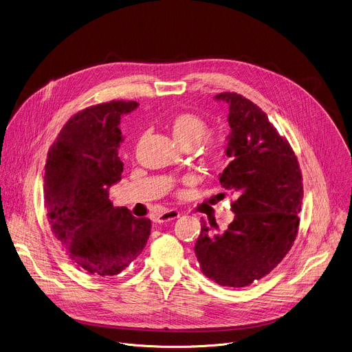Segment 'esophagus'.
Listing matches in <instances>:
<instances>
[{"label": "esophagus", "instance_id": "1", "mask_svg": "<svg viewBox=\"0 0 352 352\" xmlns=\"http://www.w3.org/2000/svg\"><path fill=\"white\" fill-rule=\"evenodd\" d=\"M179 217V212L175 210H170V211H164L160 214H157L155 217V223H166V221H171Z\"/></svg>", "mask_w": 352, "mask_h": 352}]
</instances>
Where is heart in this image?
<instances>
[{
  "label": "heart",
  "mask_w": 352,
  "mask_h": 352,
  "mask_svg": "<svg viewBox=\"0 0 352 352\" xmlns=\"http://www.w3.org/2000/svg\"><path fill=\"white\" fill-rule=\"evenodd\" d=\"M170 131L181 146L193 148L203 140L208 133V124L197 114L193 113H179L174 116L170 121ZM220 149L219 144L212 141L207 146L208 153H217Z\"/></svg>",
  "instance_id": "1"
}]
</instances>
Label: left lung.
I'll list each match as a JSON object with an SVG mask.
<instances>
[{
  "mask_svg": "<svg viewBox=\"0 0 352 352\" xmlns=\"http://www.w3.org/2000/svg\"><path fill=\"white\" fill-rule=\"evenodd\" d=\"M214 99L226 102L230 111L228 164L219 181L235 197V216L219 234L212 231L216 223L201 220L195 253L207 278L219 285L245 287L268 275L294 245L302 174L291 145L257 104L235 92Z\"/></svg>",
  "mask_w": 352,
  "mask_h": 352,
  "instance_id": "obj_1",
  "label": "left lung"
}]
</instances>
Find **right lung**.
<instances>
[{
    "mask_svg": "<svg viewBox=\"0 0 352 352\" xmlns=\"http://www.w3.org/2000/svg\"><path fill=\"white\" fill-rule=\"evenodd\" d=\"M138 102L87 107L64 125L49 149L43 197L52 232L72 260L92 276H114L140 256L151 220L113 207L109 189L121 179V117Z\"/></svg>",
    "mask_w": 352,
    "mask_h": 352,
    "instance_id": "add662e5",
    "label": "right lung"
}]
</instances>
